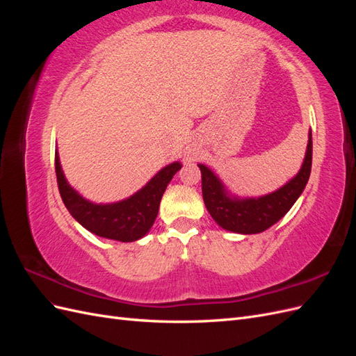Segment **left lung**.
Segmentation results:
<instances>
[{
  "label": "left lung",
  "mask_w": 356,
  "mask_h": 356,
  "mask_svg": "<svg viewBox=\"0 0 356 356\" xmlns=\"http://www.w3.org/2000/svg\"><path fill=\"white\" fill-rule=\"evenodd\" d=\"M199 168L203 202L215 222L224 230L234 233H261L284 217L307 184L312 169V132H309L306 156L298 174L270 195L248 199L232 196L209 168L204 165H199Z\"/></svg>",
  "instance_id": "left-lung-1"
}]
</instances>
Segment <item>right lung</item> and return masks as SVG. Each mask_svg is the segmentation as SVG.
I'll list each match as a JSON object with an SVG mask.
<instances>
[{
  "label": "right lung",
  "mask_w": 356,
  "mask_h": 356,
  "mask_svg": "<svg viewBox=\"0 0 356 356\" xmlns=\"http://www.w3.org/2000/svg\"><path fill=\"white\" fill-rule=\"evenodd\" d=\"M55 169L60 197L67 209L84 229L105 239L134 242L144 238L152 229L157 217L161 196L174 175L181 169L179 161L168 165L147 182V186L136 191L134 196L122 202L98 204L80 196L65 179L55 154Z\"/></svg>",
  "instance_id": "obj_1"
}]
</instances>
